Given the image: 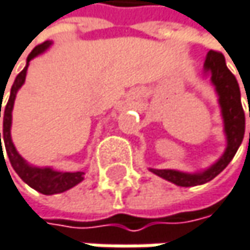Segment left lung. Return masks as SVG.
Wrapping results in <instances>:
<instances>
[{
    "label": "left lung",
    "mask_w": 250,
    "mask_h": 250,
    "mask_svg": "<svg viewBox=\"0 0 250 250\" xmlns=\"http://www.w3.org/2000/svg\"><path fill=\"white\" fill-rule=\"evenodd\" d=\"M203 71L205 76H210V81L215 85L217 102L220 105V114L223 119L226 148L210 167L197 173H186L173 169H148L159 177L182 188L205 185L215 179L230 163V160L238 151L239 146L242 145L245 134V113L240 102V88L235 76L226 67L223 54L217 51H209L203 64Z\"/></svg>",
    "instance_id": "left-lung-1"
}]
</instances>
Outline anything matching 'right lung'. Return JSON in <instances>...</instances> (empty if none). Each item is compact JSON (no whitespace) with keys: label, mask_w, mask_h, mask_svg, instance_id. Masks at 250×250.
Returning <instances> with one entry per match:
<instances>
[{"label":"right lung","mask_w":250,"mask_h":250,"mask_svg":"<svg viewBox=\"0 0 250 250\" xmlns=\"http://www.w3.org/2000/svg\"><path fill=\"white\" fill-rule=\"evenodd\" d=\"M53 42L51 41H45L40 45H37L34 50L30 53V56L27 57V64L24 67V70L15 77L14 84L10 91V99L5 104V110H4V122H2V133H0V148H1V157L4 156L2 153V145L1 140H4L5 150H7V156L10 159L12 169L15 173L37 192L42 193V194H56V193H62L71 188H74L76 185H79L80 182L84 180V171H58L54 170L53 167H37L30 163H27V160H24L21 157V154L17 151V148L14 146L11 139V125H12V108H14V102L17 97L18 90L22 87V84L25 83V76H27V70L30 65V61L35 58L37 56L42 54L45 50L50 48ZM5 91V90H4ZM1 97H4V94H1ZM1 104L0 103V117H1ZM5 160V159H4Z\"/></svg>","instance_id":"add662e5"}]
</instances>
